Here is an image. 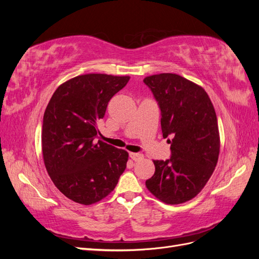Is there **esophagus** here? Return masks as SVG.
<instances>
[{
	"label": "esophagus",
	"instance_id": "esophagus-1",
	"mask_svg": "<svg viewBox=\"0 0 259 259\" xmlns=\"http://www.w3.org/2000/svg\"><path fill=\"white\" fill-rule=\"evenodd\" d=\"M130 158H131L132 160H134V161H139V160H142V159L144 158V154L131 152V153H130Z\"/></svg>",
	"mask_w": 259,
	"mask_h": 259
}]
</instances>
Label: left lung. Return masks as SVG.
<instances>
[{
	"instance_id": "left-lung-1",
	"label": "left lung",
	"mask_w": 259,
	"mask_h": 259,
	"mask_svg": "<svg viewBox=\"0 0 259 259\" xmlns=\"http://www.w3.org/2000/svg\"><path fill=\"white\" fill-rule=\"evenodd\" d=\"M144 82L159 103L163 137H173L167 140L170 159L153 161L146 187L166 204H182L197 197L216 167L221 138L215 109L202 86L178 74H153Z\"/></svg>"
}]
</instances>
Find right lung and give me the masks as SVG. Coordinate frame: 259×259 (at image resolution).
<instances>
[{
  "instance_id": "obj_1",
  "label": "right lung",
  "mask_w": 259,
  "mask_h": 259,
  "mask_svg": "<svg viewBox=\"0 0 259 259\" xmlns=\"http://www.w3.org/2000/svg\"><path fill=\"white\" fill-rule=\"evenodd\" d=\"M128 75L88 73L60 84L45 109L42 153L57 189L79 204L105 199L126 168L127 151L97 140V122Z\"/></svg>"
}]
</instances>
